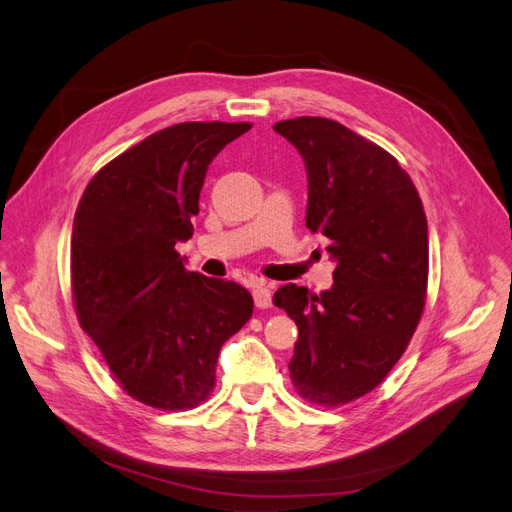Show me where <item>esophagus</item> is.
I'll return each mask as SVG.
<instances>
[{
	"label": "esophagus",
	"instance_id": "esophagus-1",
	"mask_svg": "<svg viewBox=\"0 0 512 512\" xmlns=\"http://www.w3.org/2000/svg\"><path fill=\"white\" fill-rule=\"evenodd\" d=\"M252 294H254V303H256V307H258V309H269V307L273 305L269 284H265V282L256 284V286H254V290H252Z\"/></svg>",
	"mask_w": 512,
	"mask_h": 512
}]
</instances>
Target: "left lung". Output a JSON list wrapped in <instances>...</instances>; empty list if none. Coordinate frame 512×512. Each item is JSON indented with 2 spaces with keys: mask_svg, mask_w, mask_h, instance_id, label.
<instances>
[{
  "mask_svg": "<svg viewBox=\"0 0 512 512\" xmlns=\"http://www.w3.org/2000/svg\"><path fill=\"white\" fill-rule=\"evenodd\" d=\"M307 168L305 226L322 232L337 260L333 288L288 284L273 303L297 322L288 365L309 404L337 408L374 391L421 322L427 218L410 175L389 151L324 117L277 121Z\"/></svg>",
  "mask_w": 512,
  "mask_h": 512,
  "instance_id": "1",
  "label": "left lung"
}]
</instances>
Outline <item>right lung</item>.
<instances>
[{"label": "right lung", "instance_id": "right-lung-1", "mask_svg": "<svg viewBox=\"0 0 512 512\" xmlns=\"http://www.w3.org/2000/svg\"><path fill=\"white\" fill-rule=\"evenodd\" d=\"M252 123L183 121L119 153L87 183L70 243L72 301L119 386L145 406L203 404L228 337L252 318L235 282L183 267L211 160Z\"/></svg>", "mask_w": 512, "mask_h": 512}]
</instances>
